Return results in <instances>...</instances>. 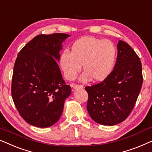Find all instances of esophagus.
<instances>
[{"label": "esophagus", "instance_id": "1", "mask_svg": "<svg viewBox=\"0 0 152 152\" xmlns=\"http://www.w3.org/2000/svg\"><path fill=\"white\" fill-rule=\"evenodd\" d=\"M72 88L75 90H77V89H83L84 88V86H81V85H73L72 86Z\"/></svg>", "mask_w": 152, "mask_h": 152}]
</instances>
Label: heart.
Listing matches in <instances>:
<instances>
[{"instance_id": "1", "label": "heart", "mask_w": 152, "mask_h": 152, "mask_svg": "<svg viewBox=\"0 0 152 152\" xmlns=\"http://www.w3.org/2000/svg\"><path fill=\"white\" fill-rule=\"evenodd\" d=\"M116 55L117 49L111 41L84 37L73 43L70 53L67 51L61 53L60 66L69 80L75 78L82 64L85 71L80 81L88 82L93 79L95 82H102L113 70Z\"/></svg>"}]
</instances>
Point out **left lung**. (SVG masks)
<instances>
[{"mask_svg": "<svg viewBox=\"0 0 152 152\" xmlns=\"http://www.w3.org/2000/svg\"><path fill=\"white\" fill-rule=\"evenodd\" d=\"M113 71L103 82L86 87L87 110L97 123L113 126L123 122L134 109L142 84L140 58L127 43L119 41Z\"/></svg>", "mask_w": 152, "mask_h": 152, "instance_id": "left-lung-1", "label": "left lung"}]
</instances>
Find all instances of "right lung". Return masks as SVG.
I'll use <instances>...</instances> for the list:
<instances>
[{
	"mask_svg": "<svg viewBox=\"0 0 152 152\" xmlns=\"http://www.w3.org/2000/svg\"><path fill=\"white\" fill-rule=\"evenodd\" d=\"M70 35L39 34L18 54L12 84L14 103L31 125L49 127L60 118L71 88L62 78L57 62L62 43Z\"/></svg>",
	"mask_w": 152,
	"mask_h": 152,
	"instance_id": "right-lung-1",
	"label": "right lung"
}]
</instances>
